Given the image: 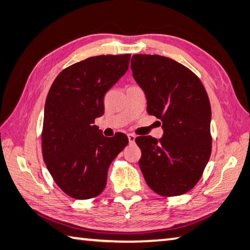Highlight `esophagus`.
<instances>
[{"instance_id":"34e87169","label":"esophagus","mask_w":250,"mask_h":250,"mask_svg":"<svg viewBox=\"0 0 250 250\" xmlns=\"http://www.w3.org/2000/svg\"><path fill=\"white\" fill-rule=\"evenodd\" d=\"M128 139H129V142H130V144H133L134 143V141H135V135L134 134H128Z\"/></svg>"}]
</instances>
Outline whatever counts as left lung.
<instances>
[{
	"mask_svg": "<svg viewBox=\"0 0 250 250\" xmlns=\"http://www.w3.org/2000/svg\"><path fill=\"white\" fill-rule=\"evenodd\" d=\"M132 75L147 100V113L161 119L163 135L137 136L140 167L147 185L164 196L182 195L199 182L211 152V109L205 88L171 58L134 55Z\"/></svg>",
	"mask_w": 250,
	"mask_h": 250,
	"instance_id": "obj_1",
	"label": "left lung"
}]
</instances>
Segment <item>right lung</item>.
<instances>
[{"label": "right lung", "mask_w": 250, "mask_h": 250, "mask_svg": "<svg viewBox=\"0 0 250 250\" xmlns=\"http://www.w3.org/2000/svg\"><path fill=\"white\" fill-rule=\"evenodd\" d=\"M131 55L98 56L66 67L47 95L42 133L43 158L67 195L87 200L104 190L111 161L128 145L125 134L106 137L94 125L104 95L128 71Z\"/></svg>", "instance_id": "obj_1"}]
</instances>
